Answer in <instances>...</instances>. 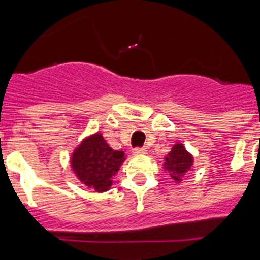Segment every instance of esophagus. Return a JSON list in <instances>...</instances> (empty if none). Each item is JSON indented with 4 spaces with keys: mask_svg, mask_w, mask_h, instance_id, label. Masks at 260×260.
<instances>
[{
    "mask_svg": "<svg viewBox=\"0 0 260 260\" xmlns=\"http://www.w3.org/2000/svg\"><path fill=\"white\" fill-rule=\"evenodd\" d=\"M147 153V149L146 148H135L133 149V154L135 156H143V154Z\"/></svg>",
    "mask_w": 260,
    "mask_h": 260,
    "instance_id": "1",
    "label": "esophagus"
}]
</instances>
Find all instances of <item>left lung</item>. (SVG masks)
<instances>
[{"label":"left lung","instance_id":"8db88e82","mask_svg":"<svg viewBox=\"0 0 260 260\" xmlns=\"http://www.w3.org/2000/svg\"><path fill=\"white\" fill-rule=\"evenodd\" d=\"M193 165V156L186 149L182 143L176 142L172 146L171 151L165 156L164 167L165 171L169 172L170 177L176 183H180L183 177L188 174Z\"/></svg>","mask_w":260,"mask_h":260}]
</instances>
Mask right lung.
<instances>
[{
  "instance_id": "1",
  "label": "right lung",
  "mask_w": 260,
  "mask_h": 260,
  "mask_svg": "<svg viewBox=\"0 0 260 260\" xmlns=\"http://www.w3.org/2000/svg\"><path fill=\"white\" fill-rule=\"evenodd\" d=\"M125 161L123 151H114L102 133L88 136L74 148L70 166L83 185L95 192H106L113 185V177Z\"/></svg>"
}]
</instances>
